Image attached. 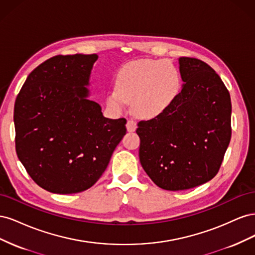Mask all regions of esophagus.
<instances>
[{"label":"esophagus","mask_w":255,"mask_h":255,"mask_svg":"<svg viewBox=\"0 0 255 255\" xmlns=\"http://www.w3.org/2000/svg\"><path fill=\"white\" fill-rule=\"evenodd\" d=\"M137 128V123L134 120H128L127 123L128 132H135Z\"/></svg>","instance_id":"34e87169"}]
</instances>
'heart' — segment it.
I'll return each mask as SVG.
<instances>
[{"label":"heart","mask_w":255,"mask_h":255,"mask_svg":"<svg viewBox=\"0 0 255 255\" xmlns=\"http://www.w3.org/2000/svg\"><path fill=\"white\" fill-rule=\"evenodd\" d=\"M181 88V74L170 61L132 60L121 66L116 74L115 88L107 92L106 106L120 114L132 101L137 117L158 118L173 105Z\"/></svg>","instance_id":"heart-1"}]
</instances>
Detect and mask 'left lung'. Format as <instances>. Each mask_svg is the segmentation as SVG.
<instances>
[{
  "mask_svg": "<svg viewBox=\"0 0 255 255\" xmlns=\"http://www.w3.org/2000/svg\"><path fill=\"white\" fill-rule=\"evenodd\" d=\"M184 82L163 116L138 123L139 159L158 187L185 190L217 174L231 140L230 94L204 61L180 57Z\"/></svg>",
  "mask_w": 255,
  "mask_h": 255,
  "instance_id": "obj_1",
  "label": "left lung"
}]
</instances>
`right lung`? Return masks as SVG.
<instances>
[{
    "label": "right lung",
    "instance_id": "right-lung-1",
    "mask_svg": "<svg viewBox=\"0 0 255 255\" xmlns=\"http://www.w3.org/2000/svg\"><path fill=\"white\" fill-rule=\"evenodd\" d=\"M97 54L57 55L29 73L14 103L17 155L29 176L54 194L90 188L127 133L89 99Z\"/></svg>",
    "mask_w": 255,
    "mask_h": 255
}]
</instances>
